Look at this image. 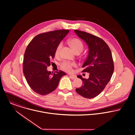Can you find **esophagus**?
Instances as JSON below:
<instances>
[{
    "instance_id": "obj_1",
    "label": "esophagus",
    "mask_w": 135,
    "mask_h": 135,
    "mask_svg": "<svg viewBox=\"0 0 135 135\" xmlns=\"http://www.w3.org/2000/svg\"><path fill=\"white\" fill-rule=\"evenodd\" d=\"M69 76H70V78L71 79H73V80H74V79H76V76H75V75H69Z\"/></svg>"
}]
</instances>
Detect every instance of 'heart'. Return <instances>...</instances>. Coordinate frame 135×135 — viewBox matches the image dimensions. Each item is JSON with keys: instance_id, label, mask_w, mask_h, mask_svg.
I'll return each mask as SVG.
<instances>
[{"instance_id": "1", "label": "heart", "mask_w": 135, "mask_h": 135, "mask_svg": "<svg viewBox=\"0 0 135 135\" xmlns=\"http://www.w3.org/2000/svg\"><path fill=\"white\" fill-rule=\"evenodd\" d=\"M69 43L74 51L76 53L78 52H81L83 50L84 45L82 42L79 39L74 38L69 40ZM62 47V43L60 42L57 46L55 50V54L58 55ZM61 68L68 72H71L73 70V68L76 66V64L74 62L69 61H63L60 64Z\"/></svg>"}]
</instances>
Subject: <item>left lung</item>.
Here are the masks:
<instances>
[{
	"label": "left lung",
	"instance_id": "1",
	"mask_svg": "<svg viewBox=\"0 0 135 135\" xmlns=\"http://www.w3.org/2000/svg\"><path fill=\"white\" fill-rule=\"evenodd\" d=\"M78 36L89 46L88 56L82 65V72L90 73L88 79L78 76L83 82L81 87L76 91L86 98L98 95L110 80L114 70L111 51L107 44L101 38L88 32L75 30Z\"/></svg>",
	"mask_w": 135,
	"mask_h": 135
}]
</instances>
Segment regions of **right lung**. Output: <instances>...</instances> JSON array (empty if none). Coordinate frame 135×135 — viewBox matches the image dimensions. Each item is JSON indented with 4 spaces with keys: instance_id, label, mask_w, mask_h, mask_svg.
<instances>
[{
    "instance_id": "add662e5",
    "label": "right lung",
    "mask_w": 135,
    "mask_h": 135,
    "mask_svg": "<svg viewBox=\"0 0 135 135\" xmlns=\"http://www.w3.org/2000/svg\"><path fill=\"white\" fill-rule=\"evenodd\" d=\"M69 32V30H57L40 33L26 48L23 72L29 86L38 94L45 95L54 90L60 79L66 75L61 70L49 72L47 67L54 58L57 46Z\"/></svg>"
}]
</instances>
